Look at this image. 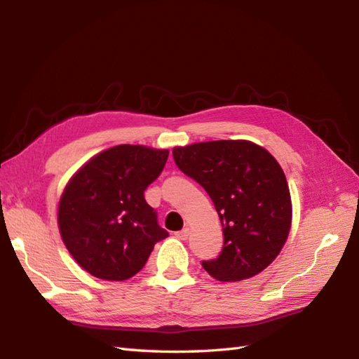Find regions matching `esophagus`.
Wrapping results in <instances>:
<instances>
[{"mask_svg": "<svg viewBox=\"0 0 359 359\" xmlns=\"http://www.w3.org/2000/svg\"><path fill=\"white\" fill-rule=\"evenodd\" d=\"M188 236H189V230H188V228H184V230H180V231L175 233V238H179V239H182V241L188 239Z\"/></svg>", "mask_w": 359, "mask_h": 359, "instance_id": "obj_1", "label": "esophagus"}]
</instances>
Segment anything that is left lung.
<instances>
[{
    "mask_svg": "<svg viewBox=\"0 0 359 359\" xmlns=\"http://www.w3.org/2000/svg\"><path fill=\"white\" fill-rule=\"evenodd\" d=\"M174 162L211 197L224 245L202 266L219 280H241L269 266L292 224L285 174L269 151L247 140H215L172 149Z\"/></svg>",
    "mask_w": 359,
    "mask_h": 359,
    "instance_id": "8db88e82",
    "label": "left lung"
}]
</instances>
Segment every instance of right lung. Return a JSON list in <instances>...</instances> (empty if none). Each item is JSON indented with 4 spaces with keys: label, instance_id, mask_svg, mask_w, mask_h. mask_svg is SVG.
<instances>
[{
    "label": "right lung",
    "instance_id": "add662e5",
    "mask_svg": "<svg viewBox=\"0 0 359 359\" xmlns=\"http://www.w3.org/2000/svg\"><path fill=\"white\" fill-rule=\"evenodd\" d=\"M166 149L118 144L93 157L65 188L58 226L66 248L93 276L125 280L139 273L168 231L144 189L163 171Z\"/></svg>",
    "mask_w": 359,
    "mask_h": 359
}]
</instances>
